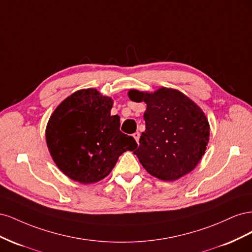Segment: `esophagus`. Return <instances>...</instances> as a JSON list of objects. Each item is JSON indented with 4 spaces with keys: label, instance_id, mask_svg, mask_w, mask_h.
<instances>
[{
    "label": "esophagus",
    "instance_id": "obj_1",
    "mask_svg": "<svg viewBox=\"0 0 252 252\" xmlns=\"http://www.w3.org/2000/svg\"><path fill=\"white\" fill-rule=\"evenodd\" d=\"M132 136L134 138V140L136 141V143H139V140H140V132H134L132 134Z\"/></svg>",
    "mask_w": 252,
    "mask_h": 252
}]
</instances>
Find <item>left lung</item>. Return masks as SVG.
Returning <instances> with one entry per match:
<instances>
[{
  "label": "left lung",
  "instance_id": "8db88e82",
  "mask_svg": "<svg viewBox=\"0 0 252 252\" xmlns=\"http://www.w3.org/2000/svg\"><path fill=\"white\" fill-rule=\"evenodd\" d=\"M133 102L147 104L146 129L133 154L147 172L175 181L192 171L205 154L209 123L202 109L181 91L162 87L154 94L131 89Z\"/></svg>",
  "mask_w": 252,
  "mask_h": 252
}]
</instances>
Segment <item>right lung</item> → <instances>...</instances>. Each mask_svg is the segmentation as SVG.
Returning <instances> with one entry per match:
<instances>
[{
	"label": "right lung",
	"instance_id": "1",
	"mask_svg": "<svg viewBox=\"0 0 252 252\" xmlns=\"http://www.w3.org/2000/svg\"><path fill=\"white\" fill-rule=\"evenodd\" d=\"M113 101L96 89L75 91L53 111L46 142L53 161L68 178L82 184L103 180L123 152L138 146L120 130V117L111 116Z\"/></svg>",
	"mask_w": 252,
	"mask_h": 252
}]
</instances>
